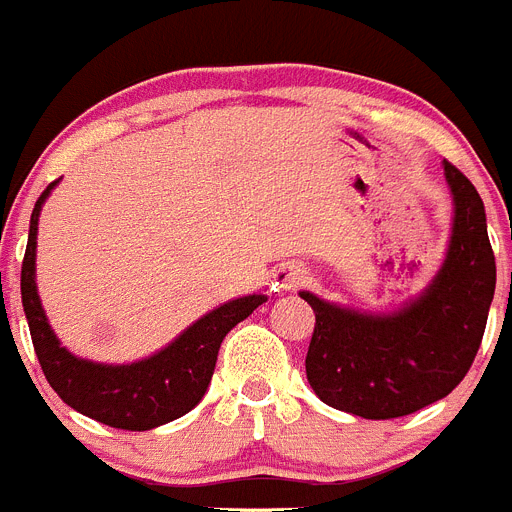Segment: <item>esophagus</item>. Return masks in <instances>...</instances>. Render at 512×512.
<instances>
[{"label":"esophagus","instance_id":"obj_1","mask_svg":"<svg viewBox=\"0 0 512 512\" xmlns=\"http://www.w3.org/2000/svg\"><path fill=\"white\" fill-rule=\"evenodd\" d=\"M305 282V269L297 264H282L274 271V287L279 292H287V289H295Z\"/></svg>","mask_w":512,"mask_h":512}]
</instances>
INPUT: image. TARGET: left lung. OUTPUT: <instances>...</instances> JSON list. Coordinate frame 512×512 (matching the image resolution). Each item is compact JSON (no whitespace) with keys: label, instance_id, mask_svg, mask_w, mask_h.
I'll return each mask as SVG.
<instances>
[{"label":"left lung","instance_id":"left-lung-1","mask_svg":"<svg viewBox=\"0 0 512 512\" xmlns=\"http://www.w3.org/2000/svg\"><path fill=\"white\" fill-rule=\"evenodd\" d=\"M454 200L446 259L418 297L364 312L300 292L315 312L305 372L315 395L366 420L410 415L449 395L485 336L495 297V253L474 184L443 161Z\"/></svg>","mask_w":512,"mask_h":512}]
</instances>
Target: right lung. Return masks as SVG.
Wrapping results in <instances>:
<instances>
[{"label": "right lung", "instance_id": "1", "mask_svg": "<svg viewBox=\"0 0 512 512\" xmlns=\"http://www.w3.org/2000/svg\"><path fill=\"white\" fill-rule=\"evenodd\" d=\"M56 184H48L33 207L20 277L22 307L45 379L76 413L122 431H151L182 418L205 397L223 338L264 305L266 295H246L215 307L184 328L169 346L140 361L99 364L74 356L53 333L35 284L40 210Z\"/></svg>", "mask_w": 512, "mask_h": 512}]
</instances>
